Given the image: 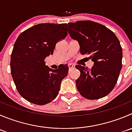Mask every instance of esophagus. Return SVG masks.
Masks as SVG:
<instances>
[{
    "mask_svg": "<svg viewBox=\"0 0 132 132\" xmlns=\"http://www.w3.org/2000/svg\"><path fill=\"white\" fill-rule=\"evenodd\" d=\"M75 65L74 64H68V68L69 69H73L75 68Z\"/></svg>",
    "mask_w": 132,
    "mask_h": 132,
    "instance_id": "obj_1",
    "label": "esophagus"
}]
</instances>
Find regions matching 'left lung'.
<instances>
[{"label": "left lung", "instance_id": "8db88e82", "mask_svg": "<svg viewBox=\"0 0 132 132\" xmlns=\"http://www.w3.org/2000/svg\"><path fill=\"white\" fill-rule=\"evenodd\" d=\"M68 25L70 37L79 43L80 53L89 55L94 62L91 69L75 66L80 72L76 80L78 91L91 100L105 97L116 86L122 68L119 40L112 30L95 22L79 20Z\"/></svg>", "mask_w": 132, "mask_h": 132}]
</instances>
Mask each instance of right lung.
I'll return each mask as SVG.
<instances>
[{
  "instance_id": "1",
  "label": "right lung",
  "mask_w": 132,
  "mask_h": 132,
  "mask_svg": "<svg viewBox=\"0 0 132 132\" xmlns=\"http://www.w3.org/2000/svg\"><path fill=\"white\" fill-rule=\"evenodd\" d=\"M67 24L43 23L19 35L11 55L10 68L19 94L29 103L44 105L54 100L68 72L67 64L52 70L44 59L53 55L57 42L68 35Z\"/></svg>"
}]
</instances>
